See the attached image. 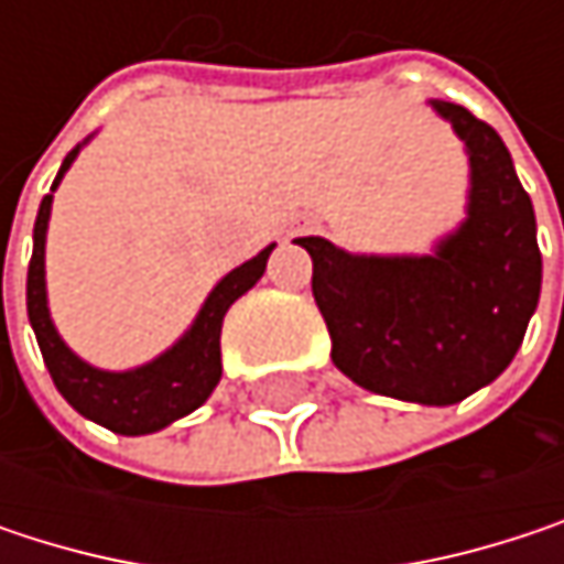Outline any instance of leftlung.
<instances>
[{"label":"left lung","instance_id":"obj_1","mask_svg":"<svg viewBox=\"0 0 564 564\" xmlns=\"http://www.w3.org/2000/svg\"><path fill=\"white\" fill-rule=\"evenodd\" d=\"M470 160L467 218L431 254H349L296 238L333 362L366 392L457 404L503 376L539 306L535 212L500 133L467 107L431 100Z\"/></svg>","mask_w":564,"mask_h":564}]
</instances>
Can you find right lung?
<instances>
[{
  "label": "right lung",
  "mask_w": 564,
  "mask_h": 564,
  "mask_svg": "<svg viewBox=\"0 0 564 564\" xmlns=\"http://www.w3.org/2000/svg\"><path fill=\"white\" fill-rule=\"evenodd\" d=\"M84 143H77L64 156L52 192L61 185L64 172L70 170V163L77 160ZM52 198L55 195L42 198V208L35 218V248H32L29 286H25L29 323L35 329V339H39V349H42L45 366L52 372V382L77 414H84L87 421H94L113 434L137 437V434L163 431L172 421L192 414L198 404L208 401V394L215 392V386L221 379V323H225V313L238 296H245L254 283L264 278V268H268L274 245H268L258 258L245 261L241 268H235L231 274H225L215 283L212 293L205 296L202 310L195 313L192 326L172 343L166 352H160L156 359L137 366V369L110 372V369H97V366L84 362L61 339V333L52 323L48 286H45V238H48Z\"/></svg>",
  "instance_id": "1"
}]
</instances>
